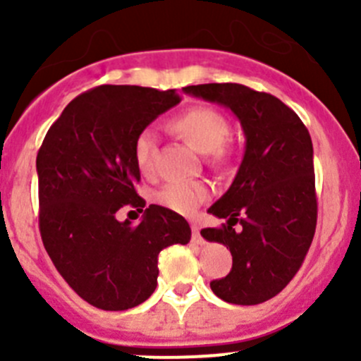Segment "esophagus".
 <instances>
[{
    "mask_svg": "<svg viewBox=\"0 0 361 361\" xmlns=\"http://www.w3.org/2000/svg\"><path fill=\"white\" fill-rule=\"evenodd\" d=\"M190 227H192V243H195V245H204V239L201 232H199V225L192 221Z\"/></svg>",
    "mask_w": 361,
    "mask_h": 361,
    "instance_id": "34e87169",
    "label": "esophagus"
}]
</instances>
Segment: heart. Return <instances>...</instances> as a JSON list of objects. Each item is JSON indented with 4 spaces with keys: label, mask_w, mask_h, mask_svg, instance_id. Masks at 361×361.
<instances>
[{
    "label": "heart",
    "mask_w": 361,
    "mask_h": 361,
    "mask_svg": "<svg viewBox=\"0 0 361 361\" xmlns=\"http://www.w3.org/2000/svg\"><path fill=\"white\" fill-rule=\"evenodd\" d=\"M171 129L180 134L190 147L201 154H207L211 164H225L232 157V148L227 143L231 122L221 111L209 106H192L169 122ZM134 162L143 174L155 171L157 160V136L152 129L137 133L133 145ZM209 190L197 181H171L155 194L160 206L180 214H190L206 201Z\"/></svg>",
    "instance_id": "1"
}]
</instances>
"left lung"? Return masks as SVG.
I'll return each mask as SVG.
<instances>
[{"mask_svg":"<svg viewBox=\"0 0 361 361\" xmlns=\"http://www.w3.org/2000/svg\"><path fill=\"white\" fill-rule=\"evenodd\" d=\"M183 90L231 108L245 130L238 174L207 209L227 224L201 234L232 253L231 272L209 283L213 293L228 304H262L292 281L314 238L318 201L311 136L297 113L272 94L239 83ZM235 223L242 225L238 231Z\"/></svg>","mask_w":361,"mask_h":361,"instance_id":"1","label":"left lung"}]
</instances>
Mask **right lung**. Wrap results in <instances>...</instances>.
<instances>
[{"instance_id": "right-lung-1", "label": "right lung", "mask_w": 361, "mask_h": 361, "mask_svg": "<svg viewBox=\"0 0 361 361\" xmlns=\"http://www.w3.org/2000/svg\"><path fill=\"white\" fill-rule=\"evenodd\" d=\"M174 90L99 85L76 96L47 133L36 157L39 234L66 283L104 311L136 307L155 292L159 253L190 241L181 214L150 204L143 220H116L123 206L143 211L133 145Z\"/></svg>"}]
</instances>
